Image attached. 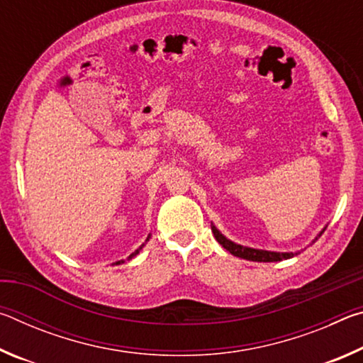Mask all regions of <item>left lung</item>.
I'll return each mask as SVG.
<instances>
[{"mask_svg": "<svg viewBox=\"0 0 363 363\" xmlns=\"http://www.w3.org/2000/svg\"><path fill=\"white\" fill-rule=\"evenodd\" d=\"M327 229V225L323 227L320 230V233L312 240L314 243L318 237L322 235V233ZM211 230H213V235L216 240L223 245V247L229 251L230 255L237 256V257H242V259H248V261H256V262H277L281 259H290V257L299 255V251L296 253H293V251H286V253H280V251H267V250H257V248H250V247H243V245H238L235 242H232L227 238L225 235L220 233V230L218 229L216 225L211 224Z\"/></svg>", "mask_w": 363, "mask_h": 363, "instance_id": "8db88e82", "label": "left lung"}]
</instances>
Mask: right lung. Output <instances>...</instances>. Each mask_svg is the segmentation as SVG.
Instances as JSON below:
<instances>
[{"label":"right lung","mask_w":363,"mask_h":363,"mask_svg":"<svg viewBox=\"0 0 363 363\" xmlns=\"http://www.w3.org/2000/svg\"><path fill=\"white\" fill-rule=\"evenodd\" d=\"M149 238H150V233H149V235H147V238H145V243H147V242H149ZM145 243H143V245H140V247H139V248H138L136 251H134V253H131L130 256H128V261H130V259H133V257H136V256L139 255V251H140V250H143V248L145 247ZM123 262H125V261H123V259H121V261H116V262H115V266H118V264H123Z\"/></svg>","instance_id":"1"}]
</instances>
